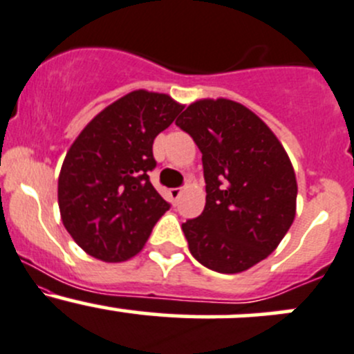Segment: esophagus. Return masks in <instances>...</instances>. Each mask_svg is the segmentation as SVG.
I'll return each instance as SVG.
<instances>
[{"instance_id":"34e87169","label":"esophagus","mask_w":354,"mask_h":354,"mask_svg":"<svg viewBox=\"0 0 354 354\" xmlns=\"http://www.w3.org/2000/svg\"><path fill=\"white\" fill-rule=\"evenodd\" d=\"M169 195H171V198H173V202L176 203L178 198H180V196H181V188H171L169 189Z\"/></svg>"}]
</instances>
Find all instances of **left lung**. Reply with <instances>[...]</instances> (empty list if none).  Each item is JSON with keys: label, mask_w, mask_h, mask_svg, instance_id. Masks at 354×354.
<instances>
[{"label": "left lung", "mask_w": 354, "mask_h": 354, "mask_svg": "<svg viewBox=\"0 0 354 354\" xmlns=\"http://www.w3.org/2000/svg\"><path fill=\"white\" fill-rule=\"evenodd\" d=\"M202 152L207 203L183 229L193 258L239 273L277 249L295 218L297 180L280 140L230 100H200L176 120Z\"/></svg>", "instance_id": "left-lung-1"}]
</instances>
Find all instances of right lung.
Wrapping results in <instances>:
<instances>
[{"mask_svg":"<svg viewBox=\"0 0 354 354\" xmlns=\"http://www.w3.org/2000/svg\"><path fill=\"white\" fill-rule=\"evenodd\" d=\"M183 110L161 93L132 91L100 111L77 136L59 174L61 218L76 244L118 263L144 248L169 203L156 192L152 142Z\"/></svg>","mask_w":354,"mask_h":354,"instance_id":"1","label":"right lung"}]
</instances>
